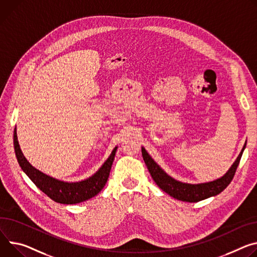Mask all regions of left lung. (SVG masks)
Returning a JSON list of instances; mask_svg holds the SVG:
<instances>
[{
	"mask_svg": "<svg viewBox=\"0 0 257 257\" xmlns=\"http://www.w3.org/2000/svg\"><path fill=\"white\" fill-rule=\"evenodd\" d=\"M245 148H246V143L234 164L231 165L229 170L222 177L213 181L198 183V184L184 183V182L175 180L157 164V163L152 159V157L148 154V152L145 150V148L142 149V153H143V158L145 160L146 165L153 179L158 184L160 189H162L174 199L184 201V202L195 203L210 197L216 196L226 188L232 180V178H234V175L239 166V163Z\"/></svg>",
	"mask_w": 257,
	"mask_h": 257,
	"instance_id": "1",
	"label": "left lung"
}]
</instances>
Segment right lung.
<instances>
[{"label": "right lung", "instance_id": "add662e5", "mask_svg": "<svg viewBox=\"0 0 257 257\" xmlns=\"http://www.w3.org/2000/svg\"><path fill=\"white\" fill-rule=\"evenodd\" d=\"M14 149L21 169L27 173L43 193L60 204H78L95 197L103 189L107 181L116 152L115 147L107 160L103 163V165L94 175L79 182H65L44 174L30 164L20 150L16 128L14 130Z\"/></svg>", "mask_w": 257, "mask_h": 257}]
</instances>
